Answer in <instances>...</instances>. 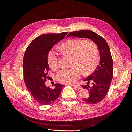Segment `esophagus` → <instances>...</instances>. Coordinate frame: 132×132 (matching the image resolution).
<instances>
[{"instance_id":"esophagus-1","label":"esophagus","mask_w":132,"mask_h":132,"mask_svg":"<svg viewBox=\"0 0 132 132\" xmlns=\"http://www.w3.org/2000/svg\"><path fill=\"white\" fill-rule=\"evenodd\" d=\"M72 86H74V87H76V88L78 89H82L81 86H79V85H73Z\"/></svg>"}]
</instances>
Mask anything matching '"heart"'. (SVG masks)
<instances>
[{
  "label": "heart",
  "instance_id": "b5f03b06",
  "mask_svg": "<svg viewBox=\"0 0 132 132\" xmlns=\"http://www.w3.org/2000/svg\"><path fill=\"white\" fill-rule=\"evenodd\" d=\"M60 50L66 55L72 57L71 65L69 69L59 70L56 75L57 81L63 84H74L80 78L81 71L88 74L96 67L98 60V50L96 44L91 41L82 39H70L62 44ZM58 53L52 49L48 55V62L50 67L54 69L57 67Z\"/></svg>",
  "mask_w": 132,
  "mask_h": 132
}]
</instances>
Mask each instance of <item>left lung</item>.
<instances>
[{"mask_svg": "<svg viewBox=\"0 0 132 132\" xmlns=\"http://www.w3.org/2000/svg\"><path fill=\"white\" fill-rule=\"evenodd\" d=\"M70 36L90 39L98 47L100 55L98 65L94 72L84 80L87 82V85H81L90 93L89 97L83 98V100L89 104H96L107 95L113 78V60L110 48L104 38L90 30L72 32L67 36V37Z\"/></svg>", "mask_w": 132, "mask_h": 132, "instance_id": "1", "label": "left lung"}]
</instances>
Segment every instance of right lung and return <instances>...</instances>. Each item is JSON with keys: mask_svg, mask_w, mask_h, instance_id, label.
Instances as JSON below:
<instances>
[{"mask_svg": "<svg viewBox=\"0 0 132 132\" xmlns=\"http://www.w3.org/2000/svg\"><path fill=\"white\" fill-rule=\"evenodd\" d=\"M68 32L46 34L35 38L28 46L23 61L24 81L32 96L39 104H51L58 98L64 85L56 84L54 88L46 86L48 71V55L51 49Z\"/></svg>", "mask_w": 132, "mask_h": 132, "instance_id": "right-lung-1", "label": "right lung"}]
</instances>
